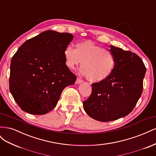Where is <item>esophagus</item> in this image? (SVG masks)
Segmentation results:
<instances>
[{
    "mask_svg": "<svg viewBox=\"0 0 156 156\" xmlns=\"http://www.w3.org/2000/svg\"><path fill=\"white\" fill-rule=\"evenodd\" d=\"M83 80L82 79H79V77H77V80H76V83H77V84H80V83H83Z\"/></svg>",
    "mask_w": 156,
    "mask_h": 156,
    "instance_id": "1",
    "label": "esophagus"
}]
</instances>
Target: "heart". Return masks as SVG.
<instances>
[{
  "label": "heart",
  "instance_id": "b5f03b06",
  "mask_svg": "<svg viewBox=\"0 0 156 156\" xmlns=\"http://www.w3.org/2000/svg\"><path fill=\"white\" fill-rule=\"evenodd\" d=\"M64 55L66 64L71 69H75L82 63L80 72L94 83L106 79L115 67V56L111 52L90 41L77 43L75 49L68 46Z\"/></svg>",
  "mask_w": 156,
  "mask_h": 156
}]
</instances>
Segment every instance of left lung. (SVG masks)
<instances>
[{"mask_svg":"<svg viewBox=\"0 0 156 156\" xmlns=\"http://www.w3.org/2000/svg\"><path fill=\"white\" fill-rule=\"evenodd\" d=\"M115 56L111 74L92 84V93L83 101V108L94 120L109 122L129 115L142 94L146 72L143 60L134 53L111 45Z\"/></svg>","mask_w":156,"mask_h":156,"instance_id":"obj_1","label":"left lung"}]
</instances>
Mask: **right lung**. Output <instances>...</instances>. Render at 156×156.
Masks as SVG:
<instances>
[{
	"label": "right lung",
	"mask_w": 156,
	"mask_h": 156,
	"mask_svg": "<svg viewBox=\"0 0 156 156\" xmlns=\"http://www.w3.org/2000/svg\"><path fill=\"white\" fill-rule=\"evenodd\" d=\"M73 36L46 30L27 40L13 56L10 90L23 111L45 115L56 107L63 90L77 77L66 64L64 49Z\"/></svg>",
	"instance_id": "add662e5"
}]
</instances>
